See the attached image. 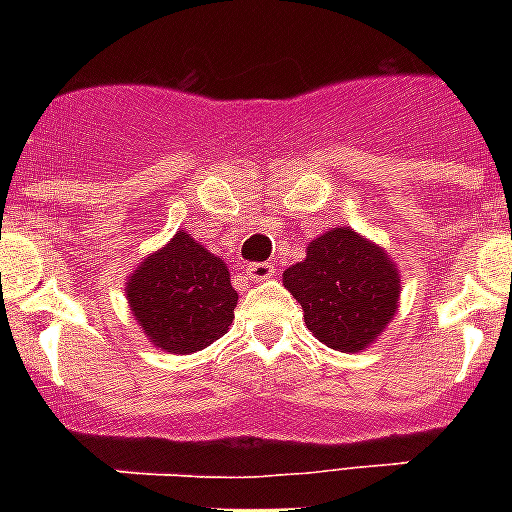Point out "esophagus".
<instances>
[{
  "instance_id": "esophagus-1",
  "label": "esophagus",
  "mask_w": 512,
  "mask_h": 512,
  "mask_svg": "<svg viewBox=\"0 0 512 512\" xmlns=\"http://www.w3.org/2000/svg\"><path fill=\"white\" fill-rule=\"evenodd\" d=\"M274 274H277L274 264H248L246 266V277L256 284L266 282V279H271Z\"/></svg>"
}]
</instances>
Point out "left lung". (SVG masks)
Returning <instances> with one entry per match:
<instances>
[{
  "mask_svg": "<svg viewBox=\"0 0 512 512\" xmlns=\"http://www.w3.org/2000/svg\"><path fill=\"white\" fill-rule=\"evenodd\" d=\"M312 336L343 354L372 346L395 320L402 279L392 256L354 228H330L282 274Z\"/></svg>",
  "mask_w": 512,
  "mask_h": 512,
  "instance_id": "8db88e82",
  "label": "left lung"
}]
</instances>
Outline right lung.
Wrapping results in <instances>:
<instances>
[{
	"mask_svg": "<svg viewBox=\"0 0 512 512\" xmlns=\"http://www.w3.org/2000/svg\"><path fill=\"white\" fill-rule=\"evenodd\" d=\"M125 297L143 336L169 354H194L225 336L238 305L228 264L187 230L135 266Z\"/></svg>",
	"mask_w": 512,
	"mask_h": 512,
	"instance_id": "right-lung-1",
	"label": "right lung"
}]
</instances>
